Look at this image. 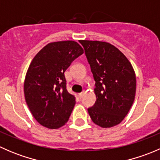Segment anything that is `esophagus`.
I'll list each match as a JSON object with an SVG mask.
<instances>
[{
    "label": "esophagus",
    "instance_id": "1",
    "mask_svg": "<svg viewBox=\"0 0 160 160\" xmlns=\"http://www.w3.org/2000/svg\"><path fill=\"white\" fill-rule=\"evenodd\" d=\"M83 95H84V92H82V93H79V98H82L83 97Z\"/></svg>",
    "mask_w": 160,
    "mask_h": 160
}]
</instances>
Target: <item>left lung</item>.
I'll return each mask as SVG.
<instances>
[{"label": "left lung", "instance_id": "1", "mask_svg": "<svg viewBox=\"0 0 160 160\" xmlns=\"http://www.w3.org/2000/svg\"><path fill=\"white\" fill-rule=\"evenodd\" d=\"M94 78L96 102L88 108L93 122L111 128L123 121L136 91L135 72L126 56L107 42L80 40Z\"/></svg>", "mask_w": 160, "mask_h": 160}]
</instances>
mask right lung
I'll return each instance as SVG.
<instances>
[{
  "mask_svg": "<svg viewBox=\"0 0 160 160\" xmlns=\"http://www.w3.org/2000/svg\"><path fill=\"white\" fill-rule=\"evenodd\" d=\"M83 53L75 41L50 42L31 62L24 82V93L35 120L50 129L63 126L76 104L67 90L64 72Z\"/></svg>",
  "mask_w": 160,
  "mask_h": 160,
  "instance_id": "1",
  "label": "right lung"
}]
</instances>
